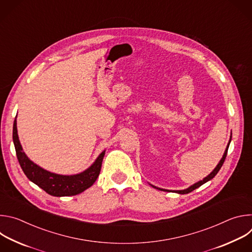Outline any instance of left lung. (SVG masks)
Returning a JSON list of instances; mask_svg holds the SVG:
<instances>
[{"label": "left lung", "mask_w": 252, "mask_h": 252, "mask_svg": "<svg viewBox=\"0 0 252 252\" xmlns=\"http://www.w3.org/2000/svg\"><path fill=\"white\" fill-rule=\"evenodd\" d=\"M230 140H231V136H230L229 142H228V145H227V148H226V150H225V152H224V155H223L222 158L220 159V163L217 165V167H215V168L213 169V171H212V172H211L209 175H207L205 178H203V181H200V182H198V183L194 184L193 186L189 187V189H184V190H173V191H174V192H177V193H179V194H186V193H189V192H191L192 190H194L195 189H197V188H199L200 186H202L203 184H205V183H207L208 181H210L211 178H213L215 175H217V173L220 171V169L221 168V166H222V164H223V162H224V160H225V158H226V155H227V151H228V147H229ZM153 188H155V189H159V190H163V191H169V190H166V189H158V188H157V187H154V186H153Z\"/></svg>", "instance_id": "obj_1"}]
</instances>
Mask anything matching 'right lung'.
Segmentation results:
<instances>
[{"label": "right lung", "instance_id": "obj_1", "mask_svg": "<svg viewBox=\"0 0 252 252\" xmlns=\"http://www.w3.org/2000/svg\"><path fill=\"white\" fill-rule=\"evenodd\" d=\"M13 140L19 163L31 182L53 196L76 195L91 188L99 174L104 153L102 152L94 164L82 173L75 175H61L43 169L28 158L23 152L17 130V121L13 126Z\"/></svg>", "mask_w": 252, "mask_h": 252}]
</instances>
